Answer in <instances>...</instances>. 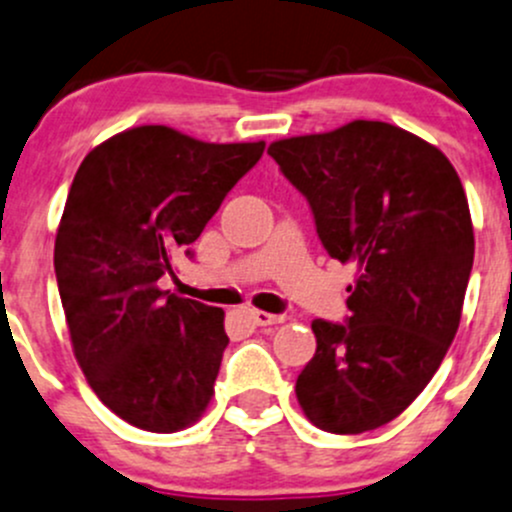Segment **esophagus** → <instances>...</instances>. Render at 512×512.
<instances>
[{"label":"esophagus","instance_id":"obj_1","mask_svg":"<svg viewBox=\"0 0 512 512\" xmlns=\"http://www.w3.org/2000/svg\"><path fill=\"white\" fill-rule=\"evenodd\" d=\"M249 318L254 325H278L283 323V315L263 313V310H249Z\"/></svg>","mask_w":512,"mask_h":512}]
</instances>
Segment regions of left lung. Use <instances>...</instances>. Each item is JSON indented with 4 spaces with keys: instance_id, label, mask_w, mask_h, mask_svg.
<instances>
[{
    "instance_id": "8db88e82",
    "label": "left lung",
    "mask_w": 512,
    "mask_h": 512,
    "mask_svg": "<svg viewBox=\"0 0 512 512\" xmlns=\"http://www.w3.org/2000/svg\"><path fill=\"white\" fill-rule=\"evenodd\" d=\"M268 155L308 199L330 258L357 268L345 323L313 320L298 402L330 434L377 429L419 397L461 323L473 268L463 184L444 152L379 120L271 142Z\"/></svg>"
}]
</instances>
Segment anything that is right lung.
<instances>
[{
  "label": "right lung",
  "instance_id": "1",
  "mask_svg": "<svg viewBox=\"0 0 512 512\" xmlns=\"http://www.w3.org/2000/svg\"><path fill=\"white\" fill-rule=\"evenodd\" d=\"M266 142L142 125L100 142L73 177L54 246L73 355L100 402L138 429L194 424L229 337L224 310L160 291Z\"/></svg>",
  "mask_w": 512,
  "mask_h": 512
}]
</instances>
